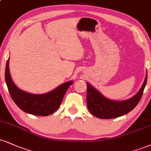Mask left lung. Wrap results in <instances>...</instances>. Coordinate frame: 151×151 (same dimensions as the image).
I'll list each match as a JSON object with an SVG mask.
<instances>
[{"mask_svg": "<svg viewBox=\"0 0 151 151\" xmlns=\"http://www.w3.org/2000/svg\"><path fill=\"white\" fill-rule=\"evenodd\" d=\"M147 82V74L144 82L138 93L124 101H113L105 98L90 83H87L86 102L92 115L101 119H112L125 115L137 106L142 97Z\"/></svg>", "mask_w": 151, "mask_h": 151, "instance_id": "8db88e82", "label": "left lung"}]
</instances>
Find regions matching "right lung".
I'll return each mask as SVG.
<instances>
[{
  "mask_svg": "<svg viewBox=\"0 0 151 151\" xmlns=\"http://www.w3.org/2000/svg\"><path fill=\"white\" fill-rule=\"evenodd\" d=\"M5 82L9 93L15 104L27 113L38 116H48L53 113L60 105L63 97L72 81L62 83L51 91L43 94L28 93L14 84L9 70V58L5 66Z\"/></svg>",
  "mask_w": 151,
  "mask_h": 151,
  "instance_id": "1",
  "label": "right lung"
}]
</instances>
